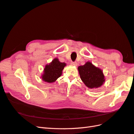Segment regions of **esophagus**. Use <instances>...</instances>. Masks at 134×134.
<instances>
[{"instance_id": "esophagus-1", "label": "esophagus", "mask_w": 134, "mask_h": 134, "mask_svg": "<svg viewBox=\"0 0 134 134\" xmlns=\"http://www.w3.org/2000/svg\"><path fill=\"white\" fill-rule=\"evenodd\" d=\"M71 65L73 66H77V63L76 62H71Z\"/></svg>"}]
</instances>
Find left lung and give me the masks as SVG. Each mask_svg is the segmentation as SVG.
<instances>
[{"instance_id":"obj_1","label":"left lung","mask_w":134,"mask_h":134,"mask_svg":"<svg viewBox=\"0 0 134 134\" xmlns=\"http://www.w3.org/2000/svg\"><path fill=\"white\" fill-rule=\"evenodd\" d=\"M78 70L81 80L89 88L100 87L105 81L103 70L90 61L78 66Z\"/></svg>"}]
</instances>
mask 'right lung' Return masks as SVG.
Instances as JSON below:
<instances>
[{"instance_id":"add662e5","label":"right lung","mask_w":134,"mask_h":134,"mask_svg":"<svg viewBox=\"0 0 134 134\" xmlns=\"http://www.w3.org/2000/svg\"><path fill=\"white\" fill-rule=\"evenodd\" d=\"M66 63H61L58 58H55L52 62L46 65L41 76L42 81L47 83L55 82L62 75Z\"/></svg>"}]
</instances>
